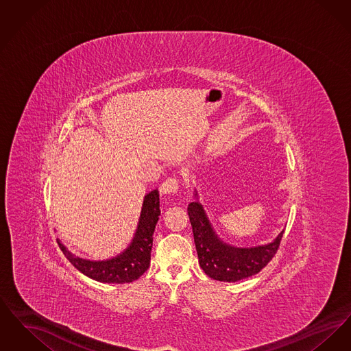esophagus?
I'll list each match as a JSON object with an SVG mask.
<instances>
[{"instance_id":"obj_1","label":"esophagus","mask_w":351,"mask_h":351,"mask_svg":"<svg viewBox=\"0 0 351 351\" xmlns=\"http://www.w3.org/2000/svg\"><path fill=\"white\" fill-rule=\"evenodd\" d=\"M179 191V182L175 178H168L166 182L160 185V192L168 196H175Z\"/></svg>"}]
</instances>
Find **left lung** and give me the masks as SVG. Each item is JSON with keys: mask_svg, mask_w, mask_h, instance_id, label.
<instances>
[{"mask_svg": "<svg viewBox=\"0 0 351 351\" xmlns=\"http://www.w3.org/2000/svg\"><path fill=\"white\" fill-rule=\"evenodd\" d=\"M188 216L200 267L208 276L219 282H238L266 267L279 249L284 233L283 230L263 246L234 247L218 238L199 201L188 205Z\"/></svg>", "mask_w": 351, "mask_h": 351, "instance_id": "left-lung-1", "label": "left lung"}]
</instances>
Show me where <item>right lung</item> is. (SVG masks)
I'll return each instance as SVG.
<instances>
[{
	"label": "right lung",
	"mask_w": 351,
	"mask_h": 351,
	"mask_svg": "<svg viewBox=\"0 0 351 351\" xmlns=\"http://www.w3.org/2000/svg\"><path fill=\"white\" fill-rule=\"evenodd\" d=\"M159 216V192L154 189L145 196L133 242L122 254L108 261H86L71 254L60 242L58 243L72 266L88 278L101 283H132L150 266L152 234Z\"/></svg>",
	"instance_id": "add662e5"
}]
</instances>
